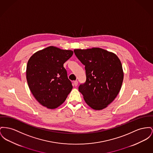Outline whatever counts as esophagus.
Segmentation results:
<instances>
[{
    "mask_svg": "<svg viewBox=\"0 0 153 153\" xmlns=\"http://www.w3.org/2000/svg\"><path fill=\"white\" fill-rule=\"evenodd\" d=\"M73 84H74V85L75 86V87H76V86H77V85H78V81H74L73 82Z\"/></svg>",
    "mask_w": 153,
    "mask_h": 153,
    "instance_id": "1",
    "label": "esophagus"
}]
</instances>
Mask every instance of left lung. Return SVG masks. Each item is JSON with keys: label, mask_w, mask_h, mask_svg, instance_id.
<instances>
[{"label": "left lung", "mask_w": 153, "mask_h": 153, "mask_svg": "<svg viewBox=\"0 0 153 153\" xmlns=\"http://www.w3.org/2000/svg\"><path fill=\"white\" fill-rule=\"evenodd\" d=\"M74 53L85 66L86 81L79 87L84 100L96 110L106 108L121 88L124 73L120 60L116 54L100 48L75 49Z\"/></svg>", "instance_id": "1"}]
</instances>
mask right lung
<instances>
[{"label":"right lung","instance_id":"add662e5","mask_svg":"<svg viewBox=\"0 0 153 153\" xmlns=\"http://www.w3.org/2000/svg\"><path fill=\"white\" fill-rule=\"evenodd\" d=\"M73 54L71 50L50 46L33 54L27 66L29 88L43 106L55 108L65 102L73 88L63 63Z\"/></svg>","mask_w":153,"mask_h":153}]
</instances>
